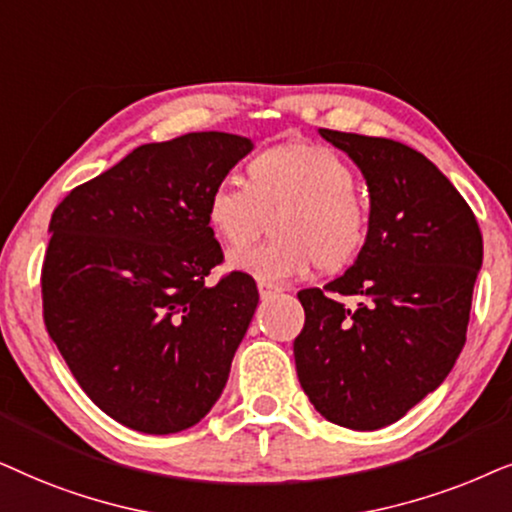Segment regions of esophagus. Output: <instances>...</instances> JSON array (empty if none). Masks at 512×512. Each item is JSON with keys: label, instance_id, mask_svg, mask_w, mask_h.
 <instances>
[{"label": "esophagus", "instance_id": "obj_1", "mask_svg": "<svg viewBox=\"0 0 512 512\" xmlns=\"http://www.w3.org/2000/svg\"><path fill=\"white\" fill-rule=\"evenodd\" d=\"M257 290H260V297H262V299H267V297H271V295H276V292H281L283 288H281V285H276V283L257 281Z\"/></svg>", "mask_w": 512, "mask_h": 512}]
</instances>
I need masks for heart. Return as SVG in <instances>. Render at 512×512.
I'll list each match as a JSON object with an SVG mask.
<instances>
[{
  "label": "heart",
  "mask_w": 512,
  "mask_h": 512,
  "mask_svg": "<svg viewBox=\"0 0 512 512\" xmlns=\"http://www.w3.org/2000/svg\"><path fill=\"white\" fill-rule=\"evenodd\" d=\"M248 185L222 180L206 199V222L229 248L245 245L271 220L269 241L234 250L229 269L281 283L318 264L325 274L351 267L370 238V208L353 192L356 175L330 147L288 142L252 156Z\"/></svg>",
  "instance_id": "1"
}]
</instances>
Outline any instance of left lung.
<instances>
[{
    "mask_svg": "<svg viewBox=\"0 0 512 512\" xmlns=\"http://www.w3.org/2000/svg\"><path fill=\"white\" fill-rule=\"evenodd\" d=\"M370 192V238L325 288L299 290L297 377L327 421L377 431L433 393L466 344L482 267L473 210L438 166L403 142L320 128ZM342 296L359 304L346 307Z\"/></svg>",
    "mask_w": 512,
    "mask_h": 512,
    "instance_id": "obj_1",
    "label": "left lung"
}]
</instances>
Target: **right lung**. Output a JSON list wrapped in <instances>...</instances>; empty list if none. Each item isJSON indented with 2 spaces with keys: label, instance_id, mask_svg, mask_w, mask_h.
Here are the masks:
<instances>
[{
  "label": "right lung",
  "instance_id": "obj_1",
  "mask_svg": "<svg viewBox=\"0 0 512 512\" xmlns=\"http://www.w3.org/2000/svg\"><path fill=\"white\" fill-rule=\"evenodd\" d=\"M252 152L231 133L133 149L53 210L44 323L84 393L133 431L199 424L229 379L260 292L231 271L206 222L217 182Z\"/></svg>",
  "mask_w": 512,
  "mask_h": 512
}]
</instances>
